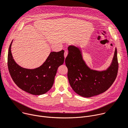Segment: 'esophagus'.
<instances>
[{
    "label": "esophagus",
    "mask_w": 128,
    "mask_h": 128,
    "mask_svg": "<svg viewBox=\"0 0 128 128\" xmlns=\"http://www.w3.org/2000/svg\"><path fill=\"white\" fill-rule=\"evenodd\" d=\"M67 55H68V52L67 51H65V52H64V58H65V59L66 58V57L67 56Z\"/></svg>",
    "instance_id": "34e87169"
}]
</instances>
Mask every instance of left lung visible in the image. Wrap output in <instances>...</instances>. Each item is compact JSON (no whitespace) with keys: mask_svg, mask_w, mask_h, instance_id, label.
Here are the masks:
<instances>
[{"mask_svg":"<svg viewBox=\"0 0 128 128\" xmlns=\"http://www.w3.org/2000/svg\"><path fill=\"white\" fill-rule=\"evenodd\" d=\"M68 50L65 59L67 76L69 84L76 93L81 96L90 98L102 94L110 87L118 72L116 48L110 66L101 71L88 67L83 59L80 48L70 45Z\"/></svg>","mask_w":128,"mask_h":128,"instance_id":"8db88e82","label":"left lung"}]
</instances>
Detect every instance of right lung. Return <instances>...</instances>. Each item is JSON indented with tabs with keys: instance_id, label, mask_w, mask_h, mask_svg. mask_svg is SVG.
I'll use <instances>...</instances> for the list:
<instances>
[{
	"instance_id": "obj_1",
	"label": "right lung",
	"mask_w": 128,
	"mask_h": 128,
	"mask_svg": "<svg viewBox=\"0 0 128 128\" xmlns=\"http://www.w3.org/2000/svg\"><path fill=\"white\" fill-rule=\"evenodd\" d=\"M10 45L8 56V69L14 83L22 90L33 95H41L52 87L58 68L64 62V51L51 52L40 67L27 69L17 64L13 59Z\"/></svg>"
}]
</instances>
